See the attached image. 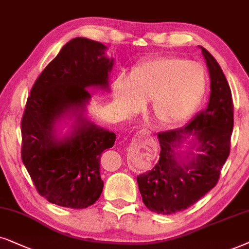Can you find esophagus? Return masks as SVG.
<instances>
[{
  "instance_id": "obj_1",
  "label": "esophagus",
  "mask_w": 249,
  "mask_h": 249,
  "mask_svg": "<svg viewBox=\"0 0 249 249\" xmlns=\"http://www.w3.org/2000/svg\"><path fill=\"white\" fill-rule=\"evenodd\" d=\"M151 134V132L149 131V130H145V128H142V130H140L138 132L137 134H135V137H134V139H138L139 138H142V137H149V135Z\"/></svg>"
}]
</instances>
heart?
Masks as SVG:
<instances>
[{"label": "heart", "instance_id": "b5f03b06", "mask_svg": "<svg viewBox=\"0 0 249 249\" xmlns=\"http://www.w3.org/2000/svg\"><path fill=\"white\" fill-rule=\"evenodd\" d=\"M204 71L198 64L163 57L135 66L114 84V97L122 107L137 109L151 101V111L163 126H173L194 111L203 97Z\"/></svg>", "mask_w": 249, "mask_h": 249}]
</instances>
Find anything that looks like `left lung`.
Returning a JSON list of instances; mask_svg holds the SVG:
<instances>
[{
	"label": "left lung",
	"mask_w": 249,
	"mask_h": 249,
	"mask_svg": "<svg viewBox=\"0 0 249 249\" xmlns=\"http://www.w3.org/2000/svg\"><path fill=\"white\" fill-rule=\"evenodd\" d=\"M211 77L207 107L187 125L158 133L160 154L151 171L137 178L145 207L157 214L187 210L216 185L230 154L233 130V101L230 86L215 58L201 48ZM189 137L195 139L201 152L189 151L186 163L176 161V151ZM190 149H194L191 147Z\"/></svg>",
	"instance_id": "1"
}]
</instances>
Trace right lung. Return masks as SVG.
I'll return each mask as SVG.
<instances>
[{
    "instance_id": "1",
    "label": "right lung",
    "mask_w": 249,
    "mask_h": 249,
    "mask_svg": "<svg viewBox=\"0 0 249 249\" xmlns=\"http://www.w3.org/2000/svg\"><path fill=\"white\" fill-rule=\"evenodd\" d=\"M106 46L76 37L36 79L21 119V159L36 190L50 203L81 210L100 197V158L116 134L77 115V127L59 141L54 124L66 111H78L91 98L89 86L108 88L112 59Z\"/></svg>"
}]
</instances>
